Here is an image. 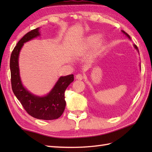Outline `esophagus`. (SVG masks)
Here are the masks:
<instances>
[{"label": "esophagus", "mask_w": 152, "mask_h": 152, "mask_svg": "<svg viewBox=\"0 0 152 152\" xmlns=\"http://www.w3.org/2000/svg\"><path fill=\"white\" fill-rule=\"evenodd\" d=\"M83 78V76L82 74H78L76 75V79H77V80H82Z\"/></svg>", "instance_id": "1"}]
</instances>
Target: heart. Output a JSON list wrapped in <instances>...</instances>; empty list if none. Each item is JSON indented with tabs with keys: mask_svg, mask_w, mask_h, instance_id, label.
I'll return each instance as SVG.
<instances>
[{
	"mask_svg": "<svg viewBox=\"0 0 152 152\" xmlns=\"http://www.w3.org/2000/svg\"><path fill=\"white\" fill-rule=\"evenodd\" d=\"M105 44L106 42L104 39L100 38L99 36L97 34L92 35V36H90L87 38V40H86L84 44H83L82 50L83 51L88 50L95 45L94 49H93L92 51V55H93V56H97V55L101 53L104 50Z\"/></svg>",
	"mask_w": 152,
	"mask_h": 152,
	"instance_id": "heart-1",
	"label": "heart"
}]
</instances>
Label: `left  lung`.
Listing matches in <instances>:
<instances>
[{"label": "left lung", "instance_id": "8db88e82", "mask_svg": "<svg viewBox=\"0 0 152 152\" xmlns=\"http://www.w3.org/2000/svg\"><path fill=\"white\" fill-rule=\"evenodd\" d=\"M123 33H124V34H125L126 35H127L128 38H130V36L128 34H127L125 33V32H124V31H122ZM134 48H136V49L138 51V48L137 46H136V45H134ZM101 106H95V110L97 112V113H99V114H108V111H107V110H105L104 108H103L102 107H101Z\"/></svg>", "mask_w": 152, "mask_h": 152}]
</instances>
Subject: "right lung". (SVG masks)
<instances>
[{
  "label": "right lung",
  "mask_w": 152,
  "mask_h": 152,
  "mask_svg": "<svg viewBox=\"0 0 152 152\" xmlns=\"http://www.w3.org/2000/svg\"><path fill=\"white\" fill-rule=\"evenodd\" d=\"M39 35L38 28L31 31L21 38L13 50L10 62L12 88L25 111L32 117L52 120L59 118L63 114L66 106L64 91L74 81V75L61 76L49 94L42 97L31 94L22 86L18 66L19 51L25 42Z\"/></svg>",
  "instance_id": "add662e5"
}]
</instances>
